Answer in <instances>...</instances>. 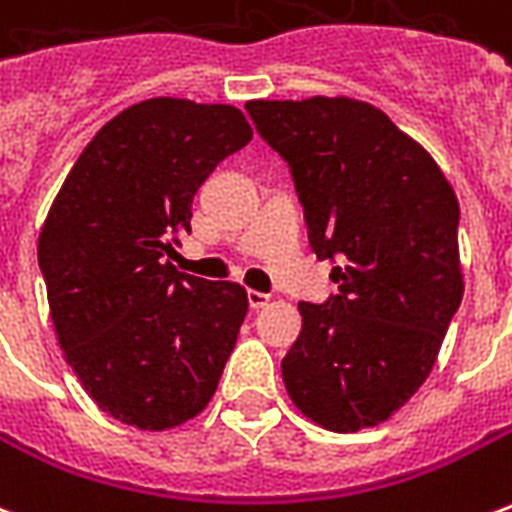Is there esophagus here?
Here are the masks:
<instances>
[{"label": "esophagus", "mask_w": 512, "mask_h": 512, "mask_svg": "<svg viewBox=\"0 0 512 512\" xmlns=\"http://www.w3.org/2000/svg\"><path fill=\"white\" fill-rule=\"evenodd\" d=\"M268 301H271V296H268V293L249 290V307H252V310H263V307H268Z\"/></svg>", "instance_id": "esophagus-1"}]
</instances>
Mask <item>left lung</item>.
<instances>
[{
	"instance_id": "8db88e82",
	"label": "left lung",
	"mask_w": 512,
	"mask_h": 512,
	"mask_svg": "<svg viewBox=\"0 0 512 512\" xmlns=\"http://www.w3.org/2000/svg\"><path fill=\"white\" fill-rule=\"evenodd\" d=\"M288 161L310 244L340 293L301 301L282 381L301 414L334 433L381 425L436 365L463 299L458 197L425 147L356 98L249 101Z\"/></svg>"
}]
</instances>
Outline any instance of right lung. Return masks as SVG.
Masks as SVG:
<instances>
[{
  "instance_id": "add662e5",
  "label": "right lung",
  "mask_w": 512,
  "mask_h": 512,
  "mask_svg": "<svg viewBox=\"0 0 512 512\" xmlns=\"http://www.w3.org/2000/svg\"><path fill=\"white\" fill-rule=\"evenodd\" d=\"M252 139L230 104L147 98L112 117L68 172L38 260L62 354L101 411L178 428L211 403L249 310L238 282L180 274L164 255L191 200Z\"/></svg>"
}]
</instances>
